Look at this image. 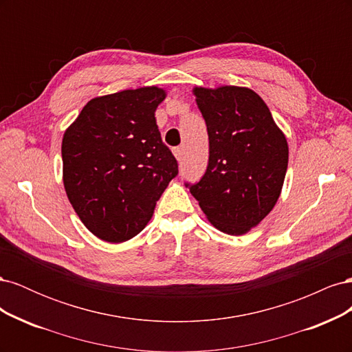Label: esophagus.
I'll return each instance as SVG.
<instances>
[{
  "mask_svg": "<svg viewBox=\"0 0 352 352\" xmlns=\"http://www.w3.org/2000/svg\"><path fill=\"white\" fill-rule=\"evenodd\" d=\"M173 154H175V157L177 158V162L180 163L184 160V148L182 146H177V148H175L173 150Z\"/></svg>",
  "mask_w": 352,
  "mask_h": 352,
  "instance_id": "1",
  "label": "esophagus"
}]
</instances>
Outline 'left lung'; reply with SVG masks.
<instances>
[{
    "mask_svg": "<svg viewBox=\"0 0 352 352\" xmlns=\"http://www.w3.org/2000/svg\"><path fill=\"white\" fill-rule=\"evenodd\" d=\"M208 132V166L185 184L219 230L243 235L269 214L287 168V142L260 95L248 88H195Z\"/></svg>",
    "mask_w": 352,
    "mask_h": 352,
    "instance_id": "left-lung-1",
    "label": "left lung"
}]
</instances>
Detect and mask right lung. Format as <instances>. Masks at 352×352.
Masks as SVG:
<instances>
[{
	"instance_id": "add662e5",
	"label": "right lung",
	"mask_w": 352,
	"mask_h": 352,
	"mask_svg": "<svg viewBox=\"0 0 352 352\" xmlns=\"http://www.w3.org/2000/svg\"><path fill=\"white\" fill-rule=\"evenodd\" d=\"M164 98L157 87L94 98L63 136L67 198L83 225L102 241L136 236L179 173L155 120Z\"/></svg>"
}]
</instances>
